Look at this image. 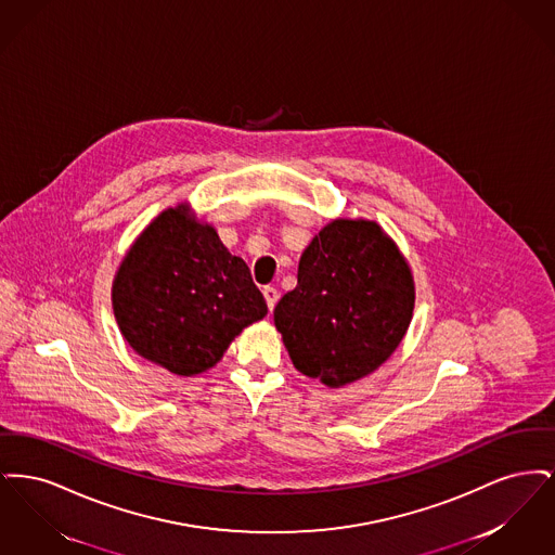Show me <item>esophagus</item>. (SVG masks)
<instances>
[{"mask_svg": "<svg viewBox=\"0 0 555 555\" xmlns=\"http://www.w3.org/2000/svg\"><path fill=\"white\" fill-rule=\"evenodd\" d=\"M264 293L266 304H268V310L272 312L274 310V306H276V301H279V291L274 289V287H264L262 289Z\"/></svg>", "mask_w": 555, "mask_h": 555, "instance_id": "34e87169", "label": "esophagus"}]
</instances>
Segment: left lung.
Returning <instances> with one entry per match:
<instances>
[{
    "mask_svg": "<svg viewBox=\"0 0 555 555\" xmlns=\"http://www.w3.org/2000/svg\"><path fill=\"white\" fill-rule=\"evenodd\" d=\"M414 276L372 220H333L301 254L297 287L274 308L293 366L326 387L360 380L391 358L414 312Z\"/></svg>",
    "mask_w": 555,
    "mask_h": 555,
    "instance_id": "left-lung-1",
    "label": "left lung"
}]
</instances>
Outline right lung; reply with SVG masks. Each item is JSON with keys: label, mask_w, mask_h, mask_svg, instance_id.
I'll list each match as a JSON object with an SVG mask.
<instances>
[{"label": "right lung", "mask_w": 555, "mask_h": 555, "mask_svg": "<svg viewBox=\"0 0 555 555\" xmlns=\"http://www.w3.org/2000/svg\"><path fill=\"white\" fill-rule=\"evenodd\" d=\"M112 308L127 344L179 376L216 366L238 333L268 314L247 264L185 204L134 238L112 283Z\"/></svg>", "instance_id": "1"}]
</instances>
